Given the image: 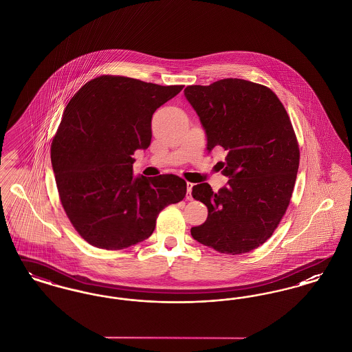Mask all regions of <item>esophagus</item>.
<instances>
[{
    "label": "esophagus",
    "mask_w": 352,
    "mask_h": 352,
    "mask_svg": "<svg viewBox=\"0 0 352 352\" xmlns=\"http://www.w3.org/2000/svg\"><path fill=\"white\" fill-rule=\"evenodd\" d=\"M192 184H187V195H186V199L187 201H192V195H191V191H192Z\"/></svg>",
    "instance_id": "1"
}]
</instances>
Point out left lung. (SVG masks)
<instances>
[{
  "instance_id": "1",
  "label": "left lung",
  "mask_w": 352,
  "mask_h": 352,
  "mask_svg": "<svg viewBox=\"0 0 352 352\" xmlns=\"http://www.w3.org/2000/svg\"><path fill=\"white\" fill-rule=\"evenodd\" d=\"M184 96L199 116L207 151H227L219 165L230 178L218 192L208 184L192 187L208 217L191 236L226 254L256 250L280 224L296 184L300 149L292 121L272 89L243 79L188 85Z\"/></svg>"
}]
</instances>
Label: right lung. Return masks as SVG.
Segmentation results:
<instances>
[{"mask_svg":"<svg viewBox=\"0 0 352 352\" xmlns=\"http://www.w3.org/2000/svg\"><path fill=\"white\" fill-rule=\"evenodd\" d=\"M182 88L102 75L68 102L51 164L68 219L91 245L118 251L144 241L158 214L184 199L182 178L134 177L132 157L151 145L153 113Z\"/></svg>","mask_w":352,"mask_h":352,"instance_id":"right-lung-1","label":"right lung"}]
</instances>
